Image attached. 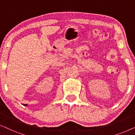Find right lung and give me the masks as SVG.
I'll list each match as a JSON object with an SVG mask.
<instances>
[{
	"instance_id": "obj_1",
	"label": "right lung",
	"mask_w": 135,
	"mask_h": 135,
	"mask_svg": "<svg viewBox=\"0 0 135 135\" xmlns=\"http://www.w3.org/2000/svg\"><path fill=\"white\" fill-rule=\"evenodd\" d=\"M24 106H27V105H26V104H24Z\"/></svg>"
}]
</instances>
